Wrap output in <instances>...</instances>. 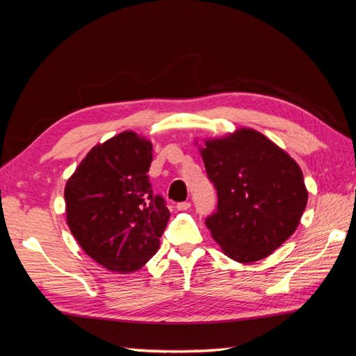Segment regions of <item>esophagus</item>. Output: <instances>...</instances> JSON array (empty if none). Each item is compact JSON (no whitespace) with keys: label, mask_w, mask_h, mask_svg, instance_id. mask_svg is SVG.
Listing matches in <instances>:
<instances>
[{"label":"esophagus","mask_w":356,"mask_h":356,"mask_svg":"<svg viewBox=\"0 0 356 356\" xmlns=\"http://www.w3.org/2000/svg\"><path fill=\"white\" fill-rule=\"evenodd\" d=\"M190 207H191V204L186 202V200H185V202H179V204L176 205V209H177L179 211H185V210H188Z\"/></svg>","instance_id":"34e87169"}]
</instances>
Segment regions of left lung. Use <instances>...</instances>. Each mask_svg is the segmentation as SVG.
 I'll list each match as a JSON object with an SVG mask.
<instances>
[{"mask_svg":"<svg viewBox=\"0 0 356 356\" xmlns=\"http://www.w3.org/2000/svg\"><path fill=\"white\" fill-rule=\"evenodd\" d=\"M200 147L207 176L218 191L207 227L238 263L266 258L294 234L308 191L294 159L254 129H238Z\"/></svg>","mask_w":356,"mask_h":356,"instance_id":"8db88e82","label":"left lung"}]
</instances>
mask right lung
<instances>
[{"label": "right lung", "mask_w": 356, "mask_h": 356, "mask_svg": "<svg viewBox=\"0 0 356 356\" xmlns=\"http://www.w3.org/2000/svg\"><path fill=\"white\" fill-rule=\"evenodd\" d=\"M152 145L132 131L92 147L65 185L67 224L88 257L112 273L143 268L170 219L149 184Z\"/></svg>", "instance_id": "1"}]
</instances>
